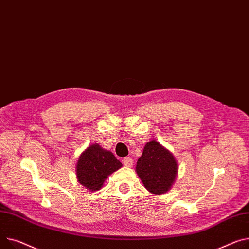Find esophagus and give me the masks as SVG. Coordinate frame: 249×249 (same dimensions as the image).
I'll use <instances>...</instances> for the list:
<instances>
[{"mask_svg":"<svg viewBox=\"0 0 249 249\" xmlns=\"http://www.w3.org/2000/svg\"><path fill=\"white\" fill-rule=\"evenodd\" d=\"M123 164L126 167H132V165H133V160H132L130 157H125L123 158Z\"/></svg>","mask_w":249,"mask_h":249,"instance_id":"obj_1","label":"esophagus"}]
</instances>
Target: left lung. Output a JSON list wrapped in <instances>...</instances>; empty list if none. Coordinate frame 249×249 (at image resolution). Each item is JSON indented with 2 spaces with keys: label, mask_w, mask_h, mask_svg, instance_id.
<instances>
[{
  "label": "left lung",
  "mask_w": 249,
  "mask_h": 249,
  "mask_svg": "<svg viewBox=\"0 0 249 249\" xmlns=\"http://www.w3.org/2000/svg\"><path fill=\"white\" fill-rule=\"evenodd\" d=\"M136 171L146 189L153 194L168 191L177 174L173 155L155 140L148 142L138 159Z\"/></svg>",
  "instance_id": "8db88e82"
}]
</instances>
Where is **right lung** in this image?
Wrapping results in <instances>:
<instances>
[{
  "instance_id": "1",
  "label": "right lung",
  "mask_w": 249,
  "mask_h": 249,
  "mask_svg": "<svg viewBox=\"0 0 249 249\" xmlns=\"http://www.w3.org/2000/svg\"><path fill=\"white\" fill-rule=\"evenodd\" d=\"M121 166V162L112 152L104 150L98 144H93L79 157L77 164L78 181L91 191L99 190L108 175Z\"/></svg>"
}]
</instances>
